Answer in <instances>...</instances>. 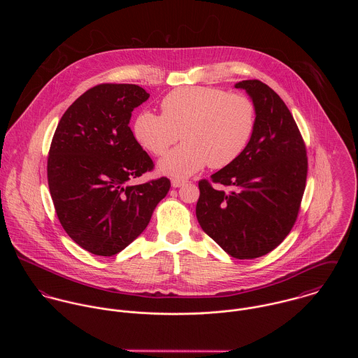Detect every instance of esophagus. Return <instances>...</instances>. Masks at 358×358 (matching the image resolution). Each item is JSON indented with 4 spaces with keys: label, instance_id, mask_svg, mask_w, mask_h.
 <instances>
[{
    "label": "esophagus",
    "instance_id": "34e87169",
    "mask_svg": "<svg viewBox=\"0 0 358 358\" xmlns=\"http://www.w3.org/2000/svg\"><path fill=\"white\" fill-rule=\"evenodd\" d=\"M187 180H185V179H179V178H173L172 179V187H180V186H183L185 183H186Z\"/></svg>",
    "mask_w": 358,
    "mask_h": 358
}]
</instances>
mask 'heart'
Listing matches in <instances>:
<instances>
[{
    "label": "heart",
    "mask_w": 358,
    "mask_h": 358,
    "mask_svg": "<svg viewBox=\"0 0 358 358\" xmlns=\"http://www.w3.org/2000/svg\"><path fill=\"white\" fill-rule=\"evenodd\" d=\"M162 115L141 111L134 136L149 153L168 154L159 169L171 176H189L208 164L222 169L233 164L250 145L256 127V106L244 94H229L213 87H182L161 101Z\"/></svg>",
    "instance_id": "heart-1"
}]
</instances>
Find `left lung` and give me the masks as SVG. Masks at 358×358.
<instances>
[{
  "label": "left lung",
  "instance_id": "8db88e82",
  "mask_svg": "<svg viewBox=\"0 0 358 358\" xmlns=\"http://www.w3.org/2000/svg\"><path fill=\"white\" fill-rule=\"evenodd\" d=\"M236 88L245 90L255 103V132L233 164L199 182L196 215L229 255L255 259L277 248L298 219L306 187V145L289 108L268 85L245 80Z\"/></svg>",
  "mask_w": 358,
  "mask_h": 358
}]
</instances>
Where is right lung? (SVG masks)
I'll return each instance as SVG.
<instances>
[{"instance_id":"right-lung-1","label":"right lung","mask_w":358,"mask_h":358,"mask_svg":"<svg viewBox=\"0 0 358 358\" xmlns=\"http://www.w3.org/2000/svg\"><path fill=\"white\" fill-rule=\"evenodd\" d=\"M149 96L135 84H99L64 111L52 138L47 172L57 219L94 255L128 247L169 192L165 176L128 185L154 169L129 128L134 108Z\"/></svg>"}]
</instances>
